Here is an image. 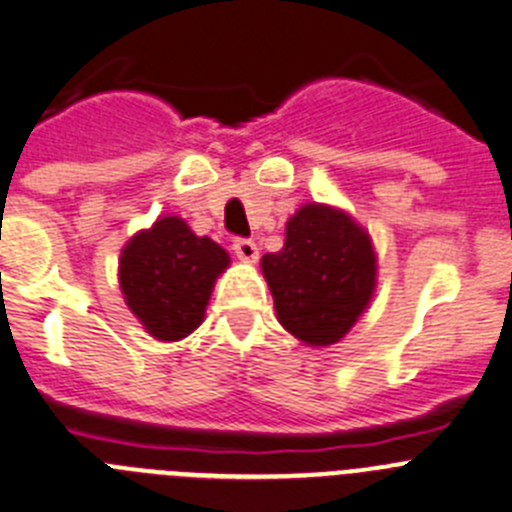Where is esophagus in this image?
<instances>
[{"label": "esophagus", "mask_w": 512, "mask_h": 512, "mask_svg": "<svg viewBox=\"0 0 512 512\" xmlns=\"http://www.w3.org/2000/svg\"><path fill=\"white\" fill-rule=\"evenodd\" d=\"M232 250L234 255L240 257V260L245 262H255L257 257H260V252H257V245L252 240H245V237H240V240L232 242Z\"/></svg>", "instance_id": "esophagus-1"}]
</instances>
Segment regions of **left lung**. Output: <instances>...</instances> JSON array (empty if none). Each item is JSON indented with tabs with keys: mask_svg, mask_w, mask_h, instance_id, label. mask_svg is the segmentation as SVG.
<instances>
[{
	"mask_svg": "<svg viewBox=\"0 0 512 512\" xmlns=\"http://www.w3.org/2000/svg\"><path fill=\"white\" fill-rule=\"evenodd\" d=\"M278 321L308 346L341 341L371 303L376 252L356 219L305 204L285 227V247L262 257Z\"/></svg>",
	"mask_w": 512,
	"mask_h": 512,
	"instance_id": "left-lung-1",
	"label": "left lung"
}]
</instances>
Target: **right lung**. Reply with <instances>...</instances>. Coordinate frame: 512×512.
Wrapping results in <instances>:
<instances>
[{
  "mask_svg": "<svg viewBox=\"0 0 512 512\" xmlns=\"http://www.w3.org/2000/svg\"><path fill=\"white\" fill-rule=\"evenodd\" d=\"M227 265L217 242L197 237L184 219L161 217L123 247L118 280L143 328L159 341H179L204 321L214 280Z\"/></svg>",
  "mask_w": 512,
  "mask_h": 512,
  "instance_id": "add662e5",
  "label": "right lung"
}]
</instances>
